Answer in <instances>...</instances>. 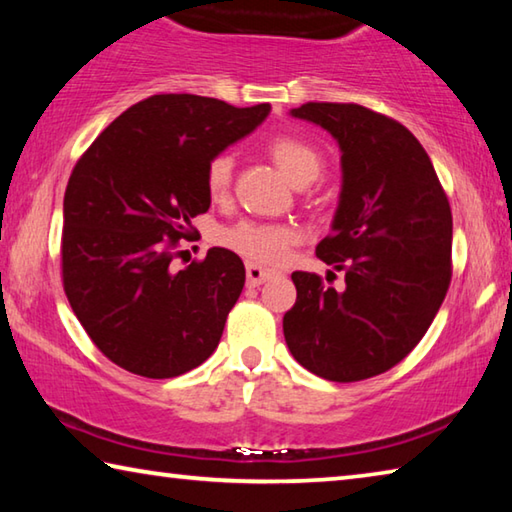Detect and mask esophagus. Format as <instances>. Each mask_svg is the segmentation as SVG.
I'll return each mask as SVG.
<instances>
[{
    "label": "esophagus",
    "mask_w": 512,
    "mask_h": 512,
    "mask_svg": "<svg viewBox=\"0 0 512 512\" xmlns=\"http://www.w3.org/2000/svg\"><path fill=\"white\" fill-rule=\"evenodd\" d=\"M275 273L271 271V268H262L259 264H246V282L248 287H259V284H264L271 280Z\"/></svg>",
    "instance_id": "esophagus-1"
}]
</instances>
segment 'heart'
Here are the masks:
<instances>
[{"mask_svg": "<svg viewBox=\"0 0 512 512\" xmlns=\"http://www.w3.org/2000/svg\"><path fill=\"white\" fill-rule=\"evenodd\" d=\"M268 155L282 169L296 187H305L323 171V153L314 144L302 140L298 135H277L268 142ZM232 173H235V158L232 153H219L207 162L205 187L212 201H223L230 192ZM298 230L284 223H259L239 221L230 228L221 230L219 241L237 255L248 257L259 264H280L287 259L291 246L298 244Z\"/></svg>", "mask_w": 512, "mask_h": 512, "instance_id": "heart-1", "label": "heart"}]
</instances>
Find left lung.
<instances>
[{"instance_id":"left-lung-1","label":"left lung","mask_w":512,"mask_h":512,"mask_svg":"<svg viewBox=\"0 0 512 512\" xmlns=\"http://www.w3.org/2000/svg\"><path fill=\"white\" fill-rule=\"evenodd\" d=\"M339 142L343 185L332 232L316 255L345 287L291 275L298 298L282 327L300 366L329 381L391 370L427 334L452 282V210L427 151L409 128L357 103H302Z\"/></svg>"}]
</instances>
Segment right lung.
I'll return each mask as SVG.
<instances>
[{"instance_id": "1", "label": "right lung", "mask_w": 512, "mask_h": 512, "mask_svg": "<svg viewBox=\"0 0 512 512\" xmlns=\"http://www.w3.org/2000/svg\"><path fill=\"white\" fill-rule=\"evenodd\" d=\"M271 106L153 94L112 121L69 176L63 287L92 343L133 375L169 379L210 357L246 268L228 248L176 271V246L210 210L205 169Z\"/></svg>"}]
</instances>
